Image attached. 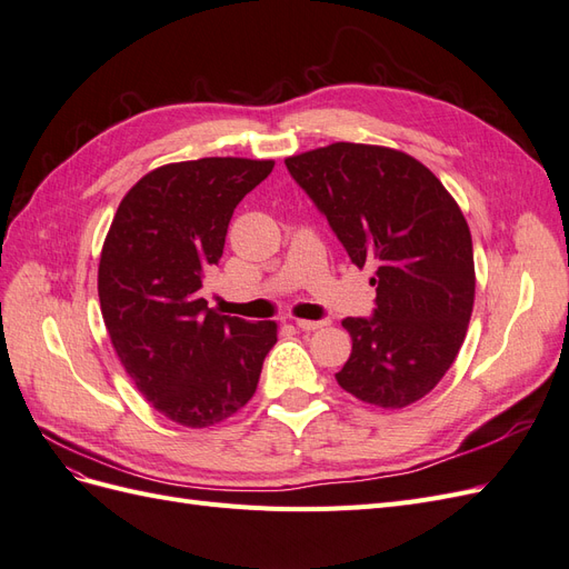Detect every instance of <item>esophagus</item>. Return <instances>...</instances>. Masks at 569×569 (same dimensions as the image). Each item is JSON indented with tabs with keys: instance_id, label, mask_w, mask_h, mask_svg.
Listing matches in <instances>:
<instances>
[{
	"instance_id": "esophagus-1",
	"label": "esophagus",
	"mask_w": 569,
	"mask_h": 569,
	"mask_svg": "<svg viewBox=\"0 0 569 569\" xmlns=\"http://www.w3.org/2000/svg\"><path fill=\"white\" fill-rule=\"evenodd\" d=\"M295 325L303 332H313V330H320V327H325L327 320H295Z\"/></svg>"
}]
</instances>
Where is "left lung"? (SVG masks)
<instances>
[{
    "mask_svg": "<svg viewBox=\"0 0 569 569\" xmlns=\"http://www.w3.org/2000/svg\"><path fill=\"white\" fill-rule=\"evenodd\" d=\"M351 263L370 266L372 318H343L351 356L335 375L377 408H406L453 366L475 303L468 220L439 178L389 147L335 142L284 159Z\"/></svg>",
    "mask_w": 569,
    "mask_h": 569,
    "instance_id": "1",
    "label": "left lung"
}]
</instances>
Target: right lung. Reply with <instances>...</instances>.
Segmentation results:
<instances>
[{
	"label": "right lung",
	"mask_w": 569,
	"mask_h": 569,
	"mask_svg": "<svg viewBox=\"0 0 569 569\" xmlns=\"http://www.w3.org/2000/svg\"><path fill=\"white\" fill-rule=\"evenodd\" d=\"M274 161L211 157L151 170L120 201L99 258L113 349L144 399L182 427L247 406L278 325L220 316L203 299L230 218Z\"/></svg>",
	"instance_id": "obj_1"
}]
</instances>
